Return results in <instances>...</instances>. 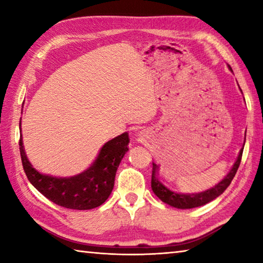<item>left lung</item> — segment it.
<instances>
[{"label": "left lung", "mask_w": 263, "mask_h": 263, "mask_svg": "<svg viewBox=\"0 0 263 263\" xmlns=\"http://www.w3.org/2000/svg\"><path fill=\"white\" fill-rule=\"evenodd\" d=\"M242 149H240L239 157L237 161L233 164L232 169H231L228 175L224 177V180H221L219 183L216 184L213 188L209 189L206 191H203V193L199 194H179L176 191H173L171 188H168L167 185L162 183V181H160L158 177V164L153 163V169H152V181H151V186H152L153 193L158 196V197L161 199L163 203H167L168 205L174 206L177 209H193L197 206H202L204 204L213 201V199L217 198L218 196L221 195L226 188L231 184L233 177L235 176V173H237L239 164L241 162L242 158Z\"/></svg>", "instance_id": "left-lung-1"}]
</instances>
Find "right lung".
I'll list each match as a JSON object with an SVG mask.
<instances>
[{
    "label": "right lung",
    "instance_id": "right-lung-1",
    "mask_svg": "<svg viewBox=\"0 0 263 263\" xmlns=\"http://www.w3.org/2000/svg\"><path fill=\"white\" fill-rule=\"evenodd\" d=\"M128 133L114 138L103 145L87 171L72 177H54L35 171L26 158L22 136L20 152L25 175L39 193L57 205L74 210H89L100 206L108 199L114 189L116 172L128 151Z\"/></svg>",
    "mask_w": 263,
    "mask_h": 263
}]
</instances>
